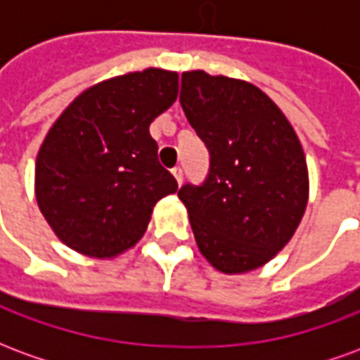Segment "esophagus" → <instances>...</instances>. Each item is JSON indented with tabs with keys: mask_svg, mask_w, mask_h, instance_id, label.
Instances as JSON below:
<instances>
[{
	"mask_svg": "<svg viewBox=\"0 0 360 360\" xmlns=\"http://www.w3.org/2000/svg\"><path fill=\"white\" fill-rule=\"evenodd\" d=\"M172 173L173 177H175V181H177V185H181V181H183V169H181V167H173Z\"/></svg>",
	"mask_w": 360,
	"mask_h": 360,
	"instance_id": "obj_1",
	"label": "esophagus"
}]
</instances>
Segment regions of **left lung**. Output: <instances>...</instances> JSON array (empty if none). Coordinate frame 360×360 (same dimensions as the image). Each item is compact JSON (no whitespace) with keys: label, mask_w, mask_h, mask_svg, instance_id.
Returning <instances> with one entry per match:
<instances>
[{"label":"left lung","mask_w":360,"mask_h":360,"mask_svg":"<svg viewBox=\"0 0 360 360\" xmlns=\"http://www.w3.org/2000/svg\"><path fill=\"white\" fill-rule=\"evenodd\" d=\"M179 102L210 152L200 187L177 193L198 250L221 274H247L291 241L309 202L301 141L271 98L241 79L181 77Z\"/></svg>","instance_id":"left-lung-1"}]
</instances>
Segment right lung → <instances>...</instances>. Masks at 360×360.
Here are the masks:
<instances>
[{"label": "right lung", "mask_w": 360, "mask_h": 360, "mask_svg": "<svg viewBox=\"0 0 360 360\" xmlns=\"http://www.w3.org/2000/svg\"><path fill=\"white\" fill-rule=\"evenodd\" d=\"M177 92L179 75L148 67L90 86L56 119L36 156L34 193L69 249L102 260L123 255L158 200L177 191L148 131Z\"/></svg>", "instance_id": "add662e5"}]
</instances>
